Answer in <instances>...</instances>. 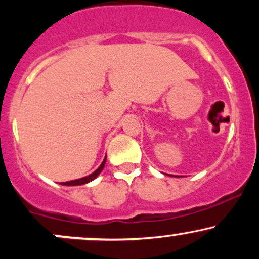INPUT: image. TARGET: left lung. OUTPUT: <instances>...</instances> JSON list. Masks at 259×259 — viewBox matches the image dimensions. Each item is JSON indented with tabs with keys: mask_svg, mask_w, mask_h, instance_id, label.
Wrapping results in <instances>:
<instances>
[{
	"mask_svg": "<svg viewBox=\"0 0 259 259\" xmlns=\"http://www.w3.org/2000/svg\"><path fill=\"white\" fill-rule=\"evenodd\" d=\"M174 177H177V178H181V177H179V175H174Z\"/></svg>",
	"mask_w": 259,
	"mask_h": 259,
	"instance_id": "8db88e82",
	"label": "left lung"
}]
</instances>
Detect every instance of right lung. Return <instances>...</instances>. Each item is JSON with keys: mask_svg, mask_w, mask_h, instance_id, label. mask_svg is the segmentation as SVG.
<instances>
[{"mask_svg": "<svg viewBox=\"0 0 259 259\" xmlns=\"http://www.w3.org/2000/svg\"><path fill=\"white\" fill-rule=\"evenodd\" d=\"M106 159H107V154L105 156V159H103V162L101 163V165L99 168L96 169V170L94 171V173L86 175L84 178H80V179H75V180H70V181H64V183H59L61 185H65V186H76V185H84V184H88L92 181L94 179H96L97 177H99L101 171L103 170V168H105V164H106Z\"/></svg>", "mask_w": 259, "mask_h": 259, "instance_id": "obj_1", "label": "right lung"}]
</instances>
